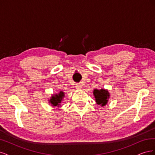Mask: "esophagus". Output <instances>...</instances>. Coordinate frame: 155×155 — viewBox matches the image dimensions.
<instances>
[{
    "label": "esophagus",
    "instance_id": "esophagus-1",
    "mask_svg": "<svg viewBox=\"0 0 155 155\" xmlns=\"http://www.w3.org/2000/svg\"><path fill=\"white\" fill-rule=\"evenodd\" d=\"M83 85L81 83H76V87L77 89H81Z\"/></svg>",
    "mask_w": 155,
    "mask_h": 155
}]
</instances>
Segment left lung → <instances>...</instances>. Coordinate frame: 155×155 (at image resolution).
<instances>
[{"mask_svg": "<svg viewBox=\"0 0 155 155\" xmlns=\"http://www.w3.org/2000/svg\"><path fill=\"white\" fill-rule=\"evenodd\" d=\"M94 95L95 96L97 104L98 105H101V106H104L107 104L109 97V92L104 89H101L100 91L95 89L94 91Z\"/></svg>", "mask_w": 155, "mask_h": 155, "instance_id": "left-lung-1", "label": "left lung"}]
</instances>
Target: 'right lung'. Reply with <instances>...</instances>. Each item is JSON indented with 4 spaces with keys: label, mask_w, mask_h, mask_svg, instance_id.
Wrapping results in <instances>:
<instances>
[{
    "label": "right lung",
    "mask_w": 155,
    "mask_h": 155,
    "mask_svg": "<svg viewBox=\"0 0 155 155\" xmlns=\"http://www.w3.org/2000/svg\"><path fill=\"white\" fill-rule=\"evenodd\" d=\"M64 92L61 91L58 94H55L54 96H51V99L50 100V103H51V104L54 106L59 107L61 102L63 100V97H64Z\"/></svg>",
    "instance_id": "add662e5"
}]
</instances>
